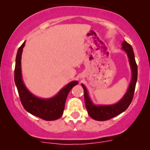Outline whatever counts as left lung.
<instances>
[{
    "mask_svg": "<svg viewBox=\"0 0 150 150\" xmlns=\"http://www.w3.org/2000/svg\"><path fill=\"white\" fill-rule=\"evenodd\" d=\"M122 49L127 54L129 61L130 67L131 69L132 78L129 86L128 88L126 93L124 94L122 98L117 103L114 104H99L96 105L93 103L90 96L88 95L87 88L83 84H81L84 91V99L85 104H86V110L88 114L91 117L99 121H104V120H110L115 116L118 115L122 112L125 111L130 104L131 103L133 97H134V91H135L136 84L137 81V75H138V70H137V64L135 61V57L133 48L129 43L124 40L122 43Z\"/></svg>",
    "mask_w": 150,
    "mask_h": 150,
    "instance_id": "obj_1",
    "label": "left lung"
}]
</instances>
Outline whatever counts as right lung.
<instances>
[{
	"label": "right lung",
	"mask_w": 150,
	"mask_h": 150,
	"mask_svg": "<svg viewBox=\"0 0 150 150\" xmlns=\"http://www.w3.org/2000/svg\"><path fill=\"white\" fill-rule=\"evenodd\" d=\"M25 44V42H24L18 49L14 69V81L21 102L24 108L33 115L49 121L57 120L63 115L68 93L74 86L78 84V82L74 81L69 83L56 96L49 99H43L35 96L27 88L22 77L21 59Z\"/></svg>",
	"instance_id": "right-lung-1"
}]
</instances>
